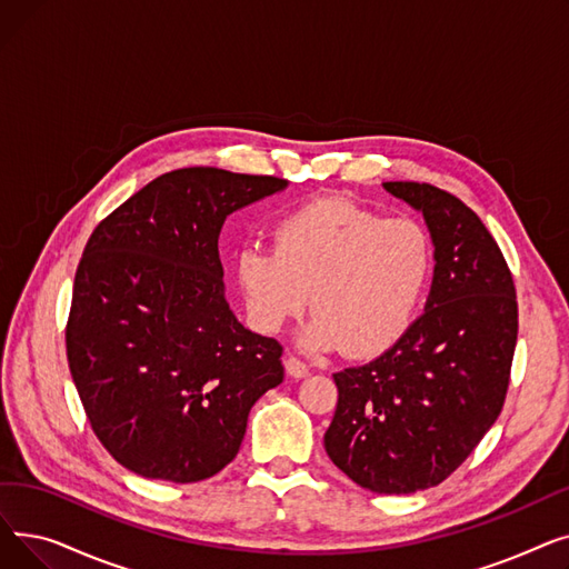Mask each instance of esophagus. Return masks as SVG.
<instances>
[{
  "mask_svg": "<svg viewBox=\"0 0 569 569\" xmlns=\"http://www.w3.org/2000/svg\"><path fill=\"white\" fill-rule=\"evenodd\" d=\"M286 371H288L292 378H307V376H309V365L302 362L300 357L288 355V357H286Z\"/></svg>",
  "mask_w": 569,
  "mask_h": 569,
  "instance_id": "esophagus-1",
  "label": "esophagus"
}]
</instances>
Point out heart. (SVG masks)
<instances>
[{
	"label": "heart",
	"instance_id": "b5f03b06",
	"mask_svg": "<svg viewBox=\"0 0 569 569\" xmlns=\"http://www.w3.org/2000/svg\"><path fill=\"white\" fill-rule=\"evenodd\" d=\"M272 249L237 256V286L264 335L300 316L311 292L316 313L307 343L348 355H376L410 327L431 277L427 228L385 219L343 198L292 209L272 228Z\"/></svg>",
	"mask_w": 569,
	"mask_h": 569
}]
</instances>
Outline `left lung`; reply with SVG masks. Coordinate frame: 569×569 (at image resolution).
Wrapping results in <instances>:
<instances>
[{"mask_svg":"<svg viewBox=\"0 0 569 569\" xmlns=\"http://www.w3.org/2000/svg\"><path fill=\"white\" fill-rule=\"evenodd\" d=\"M382 187L422 212L433 283L425 313L390 350L335 373L325 450L355 485L399 496L447 480L498 420L519 309L510 267L468 204L431 184Z\"/></svg>","mask_w":569,"mask_h":569,"instance_id":"1","label":"left lung"}]
</instances>
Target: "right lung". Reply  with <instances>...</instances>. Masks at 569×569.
I'll use <instances>...</instances> for the list:
<instances>
[{"instance_id": "1", "label": "right lung", "mask_w": 569, "mask_h": 569, "mask_svg": "<svg viewBox=\"0 0 569 569\" xmlns=\"http://www.w3.org/2000/svg\"><path fill=\"white\" fill-rule=\"evenodd\" d=\"M288 179L172 170L108 214L82 251L67 322L69 369L101 445L136 475L200 482L239 452L253 403L283 380L277 339L223 292L228 214Z\"/></svg>"}]
</instances>
